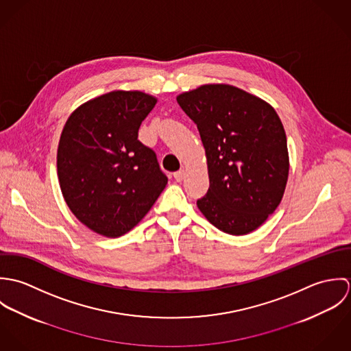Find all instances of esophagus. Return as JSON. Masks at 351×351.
<instances>
[{"instance_id":"obj_1","label":"esophagus","mask_w":351,"mask_h":351,"mask_svg":"<svg viewBox=\"0 0 351 351\" xmlns=\"http://www.w3.org/2000/svg\"><path fill=\"white\" fill-rule=\"evenodd\" d=\"M184 178H185V170H184V169H181V170H178V171L174 173V180H176V181L181 182Z\"/></svg>"}]
</instances>
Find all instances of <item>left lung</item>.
<instances>
[{
    "label": "left lung",
    "mask_w": 351,
    "mask_h": 351,
    "mask_svg": "<svg viewBox=\"0 0 351 351\" xmlns=\"http://www.w3.org/2000/svg\"><path fill=\"white\" fill-rule=\"evenodd\" d=\"M196 123L205 150L209 189L197 201L205 219L241 237L261 227L282 200L289 152L276 109L227 84H205L177 96Z\"/></svg>",
    "instance_id": "8db88e82"
}]
</instances>
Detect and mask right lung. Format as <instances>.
<instances>
[{"label": "right lung", "instance_id": "obj_1", "mask_svg": "<svg viewBox=\"0 0 351 351\" xmlns=\"http://www.w3.org/2000/svg\"><path fill=\"white\" fill-rule=\"evenodd\" d=\"M158 99L113 90L81 104L58 145L59 186L73 215L106 238L131 231L166 188L154 151L138 141Z\"/></svg>", "mask_w": 351, "mask_h": 351}]
</instances>
